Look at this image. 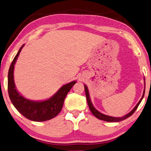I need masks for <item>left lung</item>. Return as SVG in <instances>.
<instances>
[{"instance_id": "8db88e82", "label": "left lung", "mask_w": 151, "mask_h": 151, "mask_svg": "<svg viewBox=\"0 0 151 151\" xmlns=\"http://www.w3.org/2000/svg\"><path fill=\"white\" fill-rule=\"evenodd\" d=\"M84 88H85L86 96V98H87V102H88V106H89V108H90V111L92 112V113L93 114V116H95L97 118H98V119L102 120H104V121H106V122H120V121H122V120H124L125 119H127V118H128V117H130V116L132 115L133 113H134L136 111V110L137 109L138 106H139L140 103L141 102L142 98H143V97H144L145 92V89H144V92H143V95L142 96L141 99H140V101L138 102L137 104L136 105L135 107L132 110V111H130L129 113L127 114H126L125 116H122V117H112V116H107V115L104 114L100 112L99 111L96 110L94 107H93L92 103V102H91L90 95H89V91H88L87 86H86L84 84Z\"/></svg>"}]
</instances>
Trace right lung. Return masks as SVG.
<instances>
[{
    "label": "right lung",
    "mask_w": 151,
    "mask_h": 151,
    "mask_svg": "<svg viewBox=\"0 0 151 151\" xmlns=\"http://www.w3.org/2000/svg\"><path fill=\"white\" fill-rule=\"evenodd\" d=\"M23 46L24 45L21 47L9 68L8 73L9 98L16 109L27 119L35 122H43L50 120L58 116L61 112L65 96L76 83V81H71L63 86L52 97L48 100L35 102L24 98L17 90L13 75L14 64Z\"/></svg>",
    "instance_id": "1"
}]
</instances>
